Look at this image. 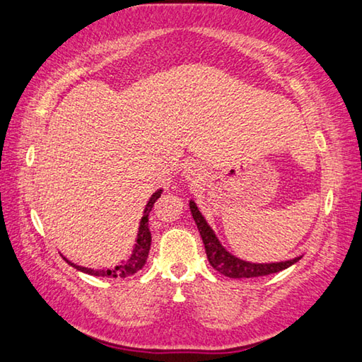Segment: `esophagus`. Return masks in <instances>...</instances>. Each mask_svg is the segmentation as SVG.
<instances>
[{"instance_id": "esophagus-1", "label": "esophagus", "mask_w": 362, "mask_h": 362, "mask_svg": "<svg viewBox=\"0 0 362 362\" xmlns=\"http://www.w3.org/2000/svg\"><path fill=\"white\" fill-rule=\"evenodd\" d=\"M182 175H185V177L186 180H197L199 181V177H200V175H202V168L199 167L197 163H186L185 165V170H182Z\"/></svg>"}]
</instances>
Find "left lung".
Returning a JSON list of instances; mask_svg holds the SVG:
<instances>
[{"instance_id":"left-lung-1","label":"left lung","mask_w":362,"mask_h":362,"mask_svg":"<svg viewBox=\"0 0 362 362\" xmlns=\"http://www.w3.org/2000/svg\"><path fill=\"white\" fill-rule=\"evenodd\" d=\"M189 209H191L192 218L195 224H197V229L202 237V242L205 245V253L206 258H209L210 264L215 268L218 272H221L223 276L230 277V279H242V277H259V276H268L274 274V272H279L282 269H287L288 266H292L301 259L300 257H295L292 259H286V262H276V263H252L245 262V259L237 258L235 255L228 252L226 248L218 239L215 230L210 228V224L206 223L202 213H200L197 204L191 200L189 202Z\"/></svg>"}]
</instances>
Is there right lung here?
Here are the masks:
<instances>
[{
	"label": "right lung",
	"instance_id": "add662e5",
	"mask_svg": "<svg viewBox=\"0 0 362 362\" xmlns=\"http://www.w3.org/2000/svg\"><path fill=\"white\" fill-rule=\"evenodd\" d=\"M163 189H157L156 192L151 195V199L147 200V205L144 211H142V218L139 221V228H138V235H136L134 240V247L133 252L129 255L127 262H122L120 264H117L115 268H103V269H94V268H85V266H78L72 262H69L67 258H62L67 262L72 268L78 269L81 272H86L90 276H96V277H128L133 276L134 272H138L142 269V266L146 264L147 257H149V250H151V242H152V235L149 230V213L152 211L153 204L157 202L160 195H162Z\"/></svg>",
	"mask_w": 362,
	"mask_h": 362
}]
</instances>
